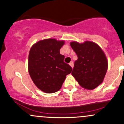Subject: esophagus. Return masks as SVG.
I'll list each match as a JSON object with an SVG mask.
<instances>
[{
	"instance_id": "1",
	"label": "esophagus",
	"mask_w": 124,
	"mask_h": 124,
	"mask_svg": "<svg viewBox=\"0 0 124 124\" xmlns=\"http://www.w3.org/2000/svg\"><path fill=\"white\" fill-rule=\"evenodd\" d=\"M69 65H70V66L72 67V68H73V66H74V64H73V61H71L70 63H69Z\"/></svg>"
}]
</instances>
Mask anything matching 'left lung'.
I'll return each instance as SVG.
<instances>
[{
  "label": "left lung",
  "instance_id": "1",
  "mask_svg": "<svg viewBox=\"0 0 124 124\" xmlns=\"http://www.w3.org/2000/svg\"><path fill=\"white\" fill-rule=\"evenodd\" d=\"M78 56L72 75L82 87L93 90L103 82L108 68L104 53L97 44L90 41L70 42Z\"/></svg>",
  "mask_w": 124,
  "mask_h": 124
}]
</instances>
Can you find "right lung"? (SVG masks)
<instances>
[{
    "label": "right lung",
    "mask_w": 124,
    "mask_h": 124,
    "mask_svg": "<svg viewBox=\"0 0 124 124\" xmlns=\"http://www.w3.org/2000/svg\"><path fill=\"white\" fill-rule=\"evenodd\" d=\"M63 41L46 39L34 44L28 55V72L34 83L41 91L53 93L59 90L66 76L72 72L60 54Z\"/></svg>",
    "instance_id": "obj_1"
}]
</instances>
